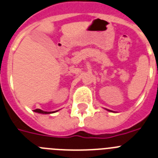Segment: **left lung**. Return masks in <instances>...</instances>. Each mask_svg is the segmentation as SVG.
I'll use <instances>...</instances> for the list:
<instances>
[{"instance_id":"1","label":"left lung","mask_w":158,"mask_h":158,"mask_svg":"<svg viewBox=\"0 0 158 158\" xmlns=\"http://www.w3.org/2000/svg\"><path fill=\"white\" fill-rule=\"evenodd\" d=\"M108 111H109V112H113V111H111V110H109V109H107Z\"/></svg>"}]
</instances>
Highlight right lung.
<instances>
[{"mask_svg":"<svg viewBox=\"0 0 158 158\" xmlns=\"http://www.w3.org/2000/svg\"><path fill=\"white\" fill-rule=\"evenodd\" d=\"M35 113H42V114H49V113H53L55 112H57V111H54V112H45V111H42L39 109H37L34 110Z\"/></svg>","mask_w":158,"mask_h":158,"instance_id":"1","label":"right lung"}]
</instances>
